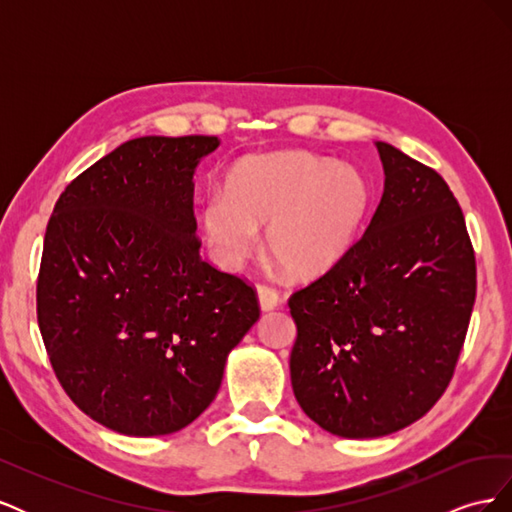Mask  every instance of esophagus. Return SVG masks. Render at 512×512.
<instances>
[{
    "mask_svg": "<svg viewBox=\"0 0 512 512\" xmlns=\"http://www.w3.org/2000/svg\"><path fill=\"white\" fill-rule=\"evenodd\" d=\"M256 294H258V303H260L262 312H271V309L280 305V292H277L271 286H267V284H258Z\"/></svg>",
    "mask_w": 512,
    "mask_h": 512,
    "instance_id": "obj_1",
    "label": "esophagus"
}]
</instances>
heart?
<instances>
[{
  "label": "heart",
  "instance_id": "obj_1",
  "mask_svg": "<svg viewBox=\"0 0 512 512\" xmlns=\"http://www.w3.org/2000/svg\"><path fill=\"white\" fill-rule=\"evenodd\" d=\"M371 188L359 168L290 151L239 162L226 194L213 192L200 209V228L213 258L235 269L265 230L267 252L290 275L314 277L342 260L363 228Z\"/></svg>",
  "mask_w": 512,
  "mask_h": 512
}]
</instances>
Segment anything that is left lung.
Here are the masks:
<instances>
[{"label":"left lung","instance_id":"left-lung-1","mask_svg":"<svg viewBox=\"0 0 512 512\" xmlns=\"http://www.w3.org/2000/svg\"><path fill=\"white\" fill-rule=\"evenodd\" d=\"M384 192L348 254L290 297L292 391L339 438H380L442 397L468 333L476 260L436 170L376 143Z\"/></svg>","mask_w":512,"mask_h":512}]
</instances>
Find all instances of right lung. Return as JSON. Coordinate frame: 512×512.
I'll list each match as a JSON object with an SVG mask.
<instances>
[{
	"mask_svg": "<svg viewBox=\"0 0 512 512\" xmlns=\"http://www.w3.org/2000/svg\"><path fill=\"white\" fill-rule=\"evenodd\" d=\"M218 136H141L59 196L38 275L55 376L96 423L166 436L203 414L260 318L252 286L200 258L194 175Z\"/></svg>",
	"mask_w": 512,
	"mask_h": 512,
	"instance_id": "obj_1",
	"label": "right lung"
}]
</instances>
